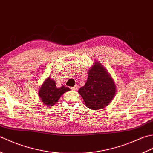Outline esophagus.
I'll use <instances>...</instances> for the list:
<instances>
[{"label":"esophagus","instance_id":"1","mask_svg":"<svg viewBox=\"0 0 153 153\" xmlns=\"http://www.w3.org/2000/svg\"><path fill=\"white\" fill-rule=\"evenodd\" d=\"M71 89L72 90H78V86L75 85L74 87H71Z\"/></svg>","mask_w":153,"mask_h":153}]
</instances>
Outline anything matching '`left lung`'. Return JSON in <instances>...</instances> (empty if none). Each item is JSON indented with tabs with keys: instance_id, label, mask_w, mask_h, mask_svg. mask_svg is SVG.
Wrapping results in <instances>:
<instances>
[{
	"instance_id": "obj_1",
	"label": "left lung",
	"mask_w": 153,
	"mask_h": 153,
	"mask_svg": "<svg viewBox=\"0 0 153 153\" xmlns=\"http://www.w3.org/2000/svg\"><path fill=\"white\" fill-rule=\"evenodd\" d=\"M86 107L93 110L103 109L109 105L116 93V86L107 69L100 63L89 68L85 86L79 90Z\"/></svg>"
}]
</instances>
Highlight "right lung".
<instances>
[{"instance_id":"add662e5","label":"right lung","mask_w":153,"mask_h":153,"mask_svg":"<svg viewBox=\"0 0 153 153\" xmlns=\"http://www.w3.org/2000/svg\"><path fill=\"white\" fill-rule=\"evenodd\" d=\"M69 90H71L69 88L64 85L57 87L56 86L55 81L49 76L43 81V83L39 88L38 95L43 104L46 106H53L61 96Z\"/></svg>"}]
</instances>
